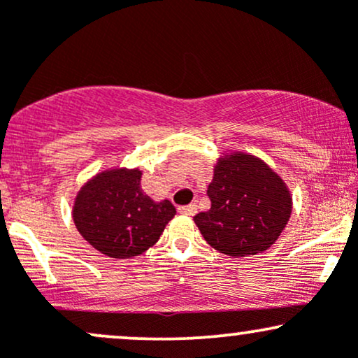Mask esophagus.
Here are the masks:
<instances>
[{
	"instance_id": "1",
	"label": "esophagus",
	"mask_w": 358,
	"mask_h": 358,
	"mask_svg": "<svg viewBox=\"0 0 358 358\" xmlns=\"http://www.w3.org/2000/svg\"><path fill=\"white\" fill-rule=\"evenodd\" d=\"M180 213H183V215H195L196 213V205H185V207H180L178 208Z\"/></svg>"
}]
</instances>
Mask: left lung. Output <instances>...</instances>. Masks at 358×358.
Instances as JSON below:
<instances>
[{"label":"left lung","mask_w":358,"mask_h":358,"mask_svg":"<svg viewBox=\"0 0 358 358\" xmlns=\"http://www.w3.org/2000/svg\"><path fill=\"white\" fill-rule=\"evenodd\" d=\"M210 210L193 217L203 239L222 254L245 257L262 252L281 236L291 217L285 182L252 155L220 159L207 190Z\"/></svg>","instance_id":"obj_1"}]
</instances>
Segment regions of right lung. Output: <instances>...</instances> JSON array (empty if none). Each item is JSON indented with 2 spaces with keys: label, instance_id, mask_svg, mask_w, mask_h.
Listing matches in <instances>:
<instances>
[{
  "label": "right lung",
  "instance_id": "obj_1",
  "mask_svg": "<svg viewBox=\"0 0 358 358\" xmlns=\"http://www.w3.org/2000/svg\"><path fill=\"white\" fill-rule=\"evenodd\" d=\"M139 182V170L104 171L77 195L73 205L77 231L106 256L127 259L143 254L175 217L171 202L155 203Z\"/></svg>",
  "mask_w": 358,
  "mask_h": 358
}]
</instances>
